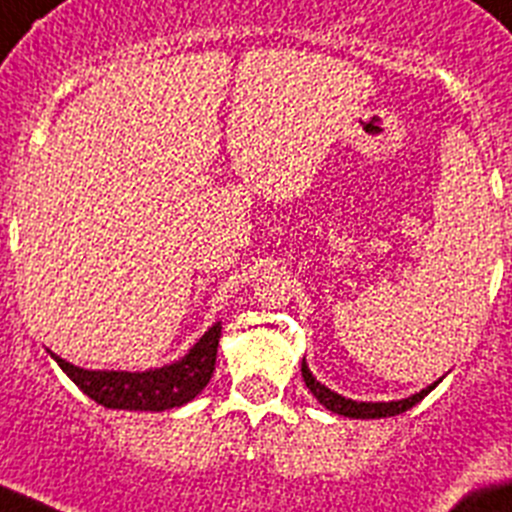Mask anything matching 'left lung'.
<instances>
[{
	"mask_svg": "<svg viewBox=\"0 0 512 512\" xmlns=\"http://www.w3.org/2000/svg\"><path fill=\"white\" fill-rule=\"evenodd\" d=\"M301 372H303V380H306V388L316 395V400H319L324 408H329L331 413H339V416H347V418L398 416V413L408 411V408H413L416 403H421V400L436 388V382H434V385H428V388L421 390V393L411 395V398H405V400H393V403H357V400L342 398V395H336L334 390L326 388V385H321V382L311 375V370H308L306 359L301 362Z\"/></svg>",
	"mask_w": 512,
	"mask_h": 512,
	"instance_id": "left-lung-1",
	"label": "left lung"
}]
</instances>
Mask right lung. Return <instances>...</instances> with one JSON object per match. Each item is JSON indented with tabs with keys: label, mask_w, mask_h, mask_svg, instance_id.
Masks as SVG:
<instances>
[{
	"label": "right lung",
	"mask_w": 512,
	"mask_h": 512,
	"mask_svg": "<svg viewBox=\"0 0 512 512\" xmlns=\"http://www.w3.org/2000/svg\"><path fill=\"white\" fill-rule=\"evenodd\" d=\"M219 336H222V324L211 326L186 357L168 367L147 372L84 370V367H73L58 354H50L78 388L104 408L168 411V408H178V405L193 400L206 388V382L214 375Z\"/></svg>",
	"instance_id": "obj_1"
}]
</instances>
